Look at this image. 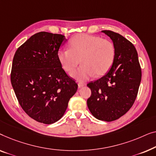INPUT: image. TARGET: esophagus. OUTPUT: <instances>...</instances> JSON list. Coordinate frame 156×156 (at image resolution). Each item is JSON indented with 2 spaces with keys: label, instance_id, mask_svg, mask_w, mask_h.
Here are the masks:
<instances>
[{
  "label": "esophagus",
  "instance_id": "1",
  "mask_svg": "<svg viewBox=\"0 0 156 156\" xmlns=\"http://www.w3.org/2000/svg\"><path fill=\"white\" fill-rule=\"evenodd\" d=\"M78 87L79 88H80V87H83L85 85V84L84 83H78Z\"/></svg>",
  "mask_w": 156,
  "mask_h": 156
}]
</instances>
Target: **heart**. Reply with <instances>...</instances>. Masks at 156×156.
<instances>
[{
  "mask_svg": "<svg viewBox=\"0 0 156 156\" xmlns=\"http://www.w3.org/2000/svg\"><path fill=\"white\" fill-rule=\"evenodd\" d=\"M61 66L72 73L80 62L82 65L73 74L80 82L88 80L94 75L101 76L109 71L115 57L114 44L107 39L89 34H78L71 39L69 49L58 51Z\"/></svg>",
  "mask_w": 156,
  "mask_h": 156,
  "instance_id": "obj_1",
  "label": "heart"
}]
</instances>
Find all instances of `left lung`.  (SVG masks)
<instances>
[{
    "instance_id": "obj_1",
    "label": "left lung",
    "mask_w": 156,
    "mask_h": 156,
    "mask_svg": "<svg viewBox=\"0 0 156 156\" xmlns=\"http://www.w3.org/2000/svg\"><path fill=\"white\" fill-rule=\"evenodd\" d=\"M102 32L113 41L115 61L106 75L87 83L91 95L87 105L98 119L112 122L124 115L134 103L141 80V69L136 49L131 41L117 32Z\"/></svg>"
}]
</instances>
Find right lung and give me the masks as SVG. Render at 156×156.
Here are the masks:
<instances>
[{
  "instance_id": "1",
  "label": "right lung",
  "mask_w": 156,
  "mask_h": 156,
  "mask_svg": "<svg viewBox=\"0 0 156 156\" xmlns=\"http://www.w3.org/2000/svg\"><path fill=\"white\" fill-rule=\"evenodd\" d=\"M66 41L64 35L38 32L13 57L10 80L19 104L29 117L43 124L60 119L78 89L57 56Z\"/></svg>"
}]
</instances>
